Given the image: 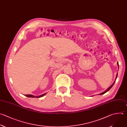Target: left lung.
<instances>
[{"label":"left lung","mask_w":127,"mask_h":127,"mask_svg":"<svg viewBox=\"0 0 127 127\" xmlns=\"http://www.w3.org/2000/svg\"><path fill=\"white\" fill-rule=\"evenodd\" d=\"M117 64H118V65H119V64H118V63H117ZM117 76H118V74H117V76H116V79H117ZM115 82H116V80H115V82H114V83H113V84H112V85H111V86H110V87H109V88H108V89H107V90H106V91H105V92H103V93H101V94H100V95H103V94H105V93H106V92H108V91H109V90H110V89H111V88H112V87H113V85H114V84H115Z\"/></svg>","instance_id":"obj_1"}]
</instances>
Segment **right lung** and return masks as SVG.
<instances>
[{
    "mask_svg": "<svg viewBox=\"0 0 127 127\" xmlns=\"http://www.w3.org/2000/svg\"><path fill=\"white\" fill-rule=\"evenodd\" d=\"M45 95H46V93H45L44 94H42V95H41L40 96H33V95H25V96H26V97H31V98H40V97H43Z\"/></svg>",
    "mask_w": 127,
    "mask_h": 127,
    "instance_id": "obj_1",
    "label": "right lung"
}]
</instances>
